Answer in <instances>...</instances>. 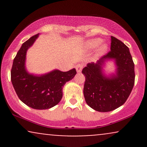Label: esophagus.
I'll list each match as a JSON object with an SVG mask.
<instances>
[{
    "label": "esophagus",
    "instance_id": "1",
    "mask_svg": "<svg viewBox=\"0 0 147 147\" xmlns=\"http://www.w3.org/2000/svg\"><path fill=\"white\" fill-rule=\"evenodd\" d=\"M83 67H84V65L82 63H79L77 64V65H76L75 68H76V70H77V72H82V69H83Z\"/></svg>",
    "mask_w": 147,
    "mask_h": 147
}]
</instances>
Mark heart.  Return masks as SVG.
<instances>
[{
	"mask_svg": "<svg viewBox=\"0 0 147 147\" xmlns=\"http://www.w3.org/2000/svg\"><path fill=\"white\" fill-rule=\"evenodd\" d=\"M102 43V40L101 38H94V39L90 40L88 41L87 46L88 48H95L99 46ZM107 50V45L106 44L102 45L99 48V53H104Z\"/></svg>",
	"mask_w": 147,
	"mask_h": 147,
	"instance_id": "heart-1",
	"label": "heart"
}]
</instances>
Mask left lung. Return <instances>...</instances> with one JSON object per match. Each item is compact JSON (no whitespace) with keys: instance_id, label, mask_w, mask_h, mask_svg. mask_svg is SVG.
<instances>
[{"instance_id":"1","label":"left lung","mask_w":147,"mask_h":147,"mask_svg":"<svg viewBox=\"0 0 147 147\" xmlns=\"http://www.w3.org/2000/svg\"><path fill=\"white\" fill-rule=\"evenodd\" d=\"M111 51L97 63H89L82 70L86 77L84 95L90 107L99 112H109L125 103L135 84L134 63L129 49L120 40L111 36ZM107 58H114L117 75L107 78L101 65Z\"/></svg>"}]
</instances>
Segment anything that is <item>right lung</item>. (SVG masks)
I'll use <instances>...</instances> for the list:
<instances>
[{
    "label": "right lung",
    "instance_id": "add662e5",
    "mask_svg": "<svg viewBox=\"0 0 147 147\" xmlns=\"http://www.w3.org/2000/svg\"><path fill=\"white\" fill-rule=\"evenodd\" d=\"M38 34L23 43L15 57L11 70V81L18 98L27 106L38 110L53 107L63 96L62 89L77 74L75 68L68 72L55 70L41 76L28 73L25 61L28 49L33 44Z\"/></svg>",
    "mask_w": 147,
    "mask_h": 147
}]
</instances>
